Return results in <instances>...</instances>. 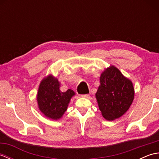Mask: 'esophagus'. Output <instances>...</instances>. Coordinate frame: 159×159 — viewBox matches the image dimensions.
<instances>
[{"mask_svg":"<svg viewBox=\"0 0 159 159\" xmlns=\"http://www.w3.org/2000/svg\"><path fill=\"white\" fill-rule=\"evenodd\" d=\"M89 94H83V95H81V97H83V98H88L89 97Z\"/></svg>","mask_w":159,"mask_h":159,"instance_id":"obj_1","label":"esophagus"}]
</instances>
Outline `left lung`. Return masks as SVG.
<instances>
[{"label": "left lung", "instance_id": "8db88e82", "mask_svg": "<svg viewBox=\"0 0 159 159\" xmlns=\"http://www.w3.org/2000/svg\"><path fill=\"white\" fill-rule=\"evenodd\" d=\"M100 85L96 93L99 109L107 120L119 118L133 102V83L114 66H111L100 77Z\"/></svg>", "mask_w": 159, "mask_h": 159}]
</instances>
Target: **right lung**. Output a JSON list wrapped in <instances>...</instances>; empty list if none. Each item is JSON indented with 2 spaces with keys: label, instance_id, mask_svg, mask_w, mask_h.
Listing matches in <instances>:
<instances>
[{
  "label": "right lung",
  "instance_id": "right-lung-1",
  "mask_svg": "<svg viewBox=\"0 0 159 159\" xmlns=\"http://www.w3.org/2000/svg\"><path fill=\"white\" fill-rule=\"evenodd\" d=\"M58 80L50 75L42 80L39 85L37 100L39 110L46 117L59 119L67 110L70 100L74 94L72 89L61 92Z\"/></svg>",
  "mask_w": 159,
  "mask_h": 159
}]
</instances>
